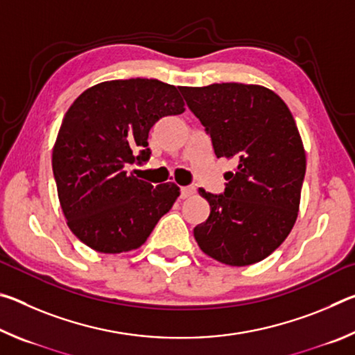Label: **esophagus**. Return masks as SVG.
I'll use <instances>...</instances> for the list:
<instances>
[{"label": "esophagus", "instance_id": "1", "mask_svg": "<svg viewBox=\"0 0 355 355\" xmlns=\"http://www.w3.org/2000/svg\"><path fill=\"white\" fill-rule=\"evenodd\" d=\"M194 194H196L194 186H184V188H182V199H188V197Z\"/></svg>", "mask_w": 355, "mask_h": 355}]
</instances>
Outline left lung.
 Here are the masks:
<instances>
[{"label":"left lung","instance_id":"1","mask_svg":"<svg viewBox=\"0 0 355 355\" xmlns=\"http://www.w3.org/2000/svg\"><path fill=\"white\" fill-rule=\"evenodd\" d=\"M180 92L211 136L216 156L236 166L225 173L224 194L199 189L211 211L194 228L196 241L228 266L261 261L297 219L307 159L293 114L258 84L183 86Z\"/></svg>","mask_w":355,"mask_h":355}]
</instances>
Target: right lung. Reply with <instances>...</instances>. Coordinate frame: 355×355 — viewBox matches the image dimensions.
Returning a JSON list of instances; mask_svg holds the SVG:
<instances>
[{
    "label": "right lung",
    "mask_w": 355,
    "mask_h": 355,
    "mask_svg": "<svg viewBox=\"0 0 355 355\" xmlns=\"http://www.w3.org/2000/svg\"><path fill=\"white\" fill-rule=\"evenodd\" d=\"M183 111L175 86L147 78L95 84L71 103L51 163L62 213L81 243L101 254H122L147 241L180 188H153L125 167L148 159L155 122Z\"/></svg>",
    "instance_id": "1"
}]
</instances>
